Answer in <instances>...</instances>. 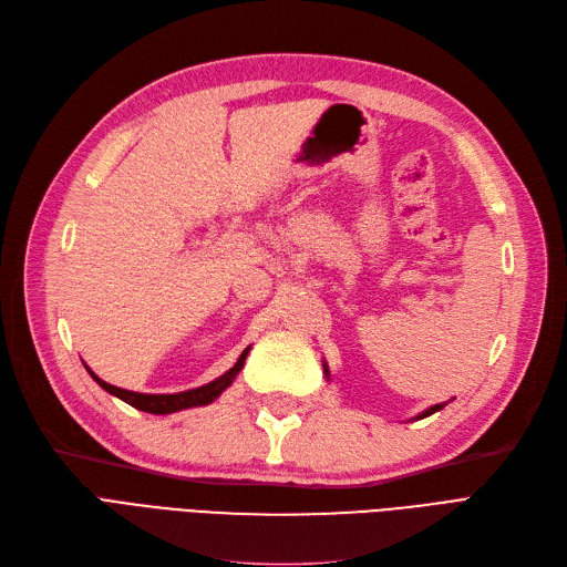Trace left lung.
<instances>
[{
  "label": "left lung",
  "instance_id": "8db88e82",
  "mask_svg": "<svg viewBox=\"0 0 567 567\" xmlns=\"http://www.w3.org/2000/svg\"><path fill=\"white\" fill-rule=\"evenodd\" d=\"M323 372H326V377H330V374H328V365H326V362H323ZM444 404H446V402H440V404L427 406L425 412H421V414L416 416V421H419V419H425V416H430V414H435V412H440V410H444Z\"/></svg>",
  "mask_w": 567,
  "mask_h": 567
}]
</instances>
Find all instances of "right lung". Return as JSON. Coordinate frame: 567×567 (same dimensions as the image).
<instances>
[{
  "label": "right lung",
  "instance_id": "obj_1",
  "mask_svg": "<svg viewBox=\"0 0 567 567\" xmlns=\"http://www.w3.org/2000/svg\"><path fill=\"white\" fill-rule=\"evenodd\" d=\"M248 351H251V347L244 349L241 355L237 358L235 365L225 374H220L218 379L205 383V386H199V389L181 391V393H157V395L155 393H134V391L111 386V383L102 381L100 377H95L93 372H90L87 365H85V370L90 372V377H93L106 393L121 398L123 402L132 404L134 410H142V412H148V414H174V412H181V410H190V406H205V404L214 402L235 381V377L244 368V360H246Z\"/></svg>",
  "mask_w": 567,
  "mask_h": 567
}]
</instances>
